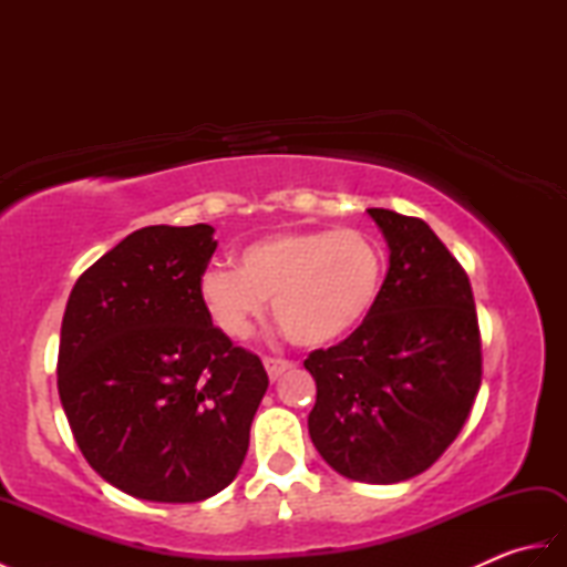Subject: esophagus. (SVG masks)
<instances>
[{
	"instance_id": "esophagus-1",
	"label": "esophagus",
	"mask_w": 567,
	"mask_h": 567,
	"mask_svg": "<svg viewBox=\"0 0 567 567\" xmlns=\"http://www.w3.org/2000/svg\"><path fill=\"white\" fill-rule=\"evenodd\" d=\"M262 365H265V370H268L270 380L282 378L287 370L295 368V363H290V360H285V358H262Z\"/></svg>"
}]
</instances>
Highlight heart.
<instances>
[{
  "instance_id": "b5f03b06",
  "label": "heart",
  "mask_w": 567,
  "mask_h": 567,
  "mask_svg": "<svg viewBox=\"0 0 567 567\" xmlns=\"http://www.w3.org/2000/svg\"><path fill=\"white\" fill-rule=\"evenodd\" d=\"M384 252L360 228H290L250 240L236 268L209 265L199 302L214 329L244 339L272 299V317L297 346L323 348L355 333L378 307Z\"/></svg>"
}]
</instances>
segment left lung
<instances>
[{"label": "left lung", "mask_w": 567, "mask_h": 567, "mask_svg": "<svg viewBox=\"0 0 567 567\" xmlns=\"http://www.w3.org/2000/svg\"><path fill=\"white\" fill-rule=\"evenodd\" d=\"M390 248L378 307L309 353V436L336 473L392 485L424 473L461 433L483 380L473 287L426 221L368 209Z\"/></svg>", "instance_id": "8db88e82"}]
</instances>
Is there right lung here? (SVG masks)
<instances>
[{"mask_svg": "<svg viewBox=\"0 0 567 567\" xmlns=\"http://www.w3.org/2000/svg\"><path fill=\"white\" fill-rule=\"evenodd\" d=\"M214 250L209 224L138 228L70 292L60 402L84 461L131 497L202 502L246 457L268 372L199 302Z\"/></svg>", "mask_w": 567, "mask_h": 567, "instance_id": "right-lung-1", "label": "right lung"}]
</instances>
